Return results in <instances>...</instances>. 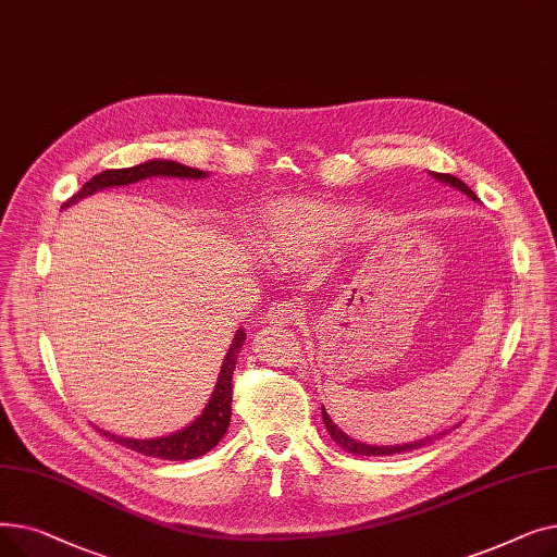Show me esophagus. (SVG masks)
<instances>
[{
    "instance_id": "esophagus-1",
    "label": "esophagus",
    "mask_w": 557,
    "mask_h": 557,
    "mask_svg": "<svg viewBox=\"0 0 557 557\" xmlns=\"http://www.w3.org/2000/svg\"><path fill=\"white\" fill-rule=\"evenodd\" d=\"M269 320L275 325H282V323H294V320H298L302 315V305L296 302V300H280V302H273L269 307Z\"/></svg>"
}]
</instances>
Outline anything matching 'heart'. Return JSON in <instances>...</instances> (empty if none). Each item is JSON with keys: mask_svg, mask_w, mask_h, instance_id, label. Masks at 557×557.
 I'll return each mask as SVG.
<instances>
[{"mask_svg": "<svg viewBox=\"0 0 557 557\" xmlns=\"http://www.w3.org/2000/svg\"><path fill=\"white\" fill-rule=\"evenodd\" d=\"M259 219V255L284 267L320 257L359 225L345 208L309 198L271 200Z\"/></svg>", "mask_w": 557, "mask_h": 557, "instance_id": "1", "label": "heart"}]
</instances>
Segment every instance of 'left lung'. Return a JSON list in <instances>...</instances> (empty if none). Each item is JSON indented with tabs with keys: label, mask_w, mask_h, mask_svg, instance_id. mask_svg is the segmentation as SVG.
I'll return each mask as SVG.
<instances>
[{
	"label": "left lung",
	"mask_w": 557,
	"mask_h": 557,
	"mask_svg": "<svg viewBox=\"0 0 557 557\" xmlns=\"http://www.w3.org/2000/svg\"><path fill=\"white\" fill-rule=\"evenodd\" d=\"M433 178L437 181V183H443V185H449V187H454V189H458V191H462L465 196H470L472 200H476V202H481L479 200V196L467 187L460 178H454V175H449V173H435V171H429ZM320 411H323V422H325V429L330 431V435H332V441L336 443V445H341L345 451H349V454H355V456H393V454H404V451H411V449H420V447H424V445H431L433 441H437V437H443V435H447L451 429H447V431H443V433H435V435H429V437H424V441H416V443H404V445H366V443H359V441H355V437H349L347 433H343L334 422H332V418L327 416V411H325V406L320 408ZM458 426V424H456ZM454 426V429H456Z\"/></svg>",
	"instance_id": "1"
}]
</instances>
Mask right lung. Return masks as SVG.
<instances>
[{
  "instance_id": "obj_1",
  "label": "right lung",
  "mask_w": 557,
  "mask_h": 557,
  "mask_svg": "<svg viewBox=\"0 0 557 557\" xmlns=\"http://www.w3.org/2000/svg\"><path fill=\"white\" fill-rule=\"evenodd\" d=\"M208 171H200L194 166H185L181 162L173 160H149L141 162L135 166H126V169H108L101 171L99 175L90 183H85L81 191H76L67 202H63V210L70 208V205L78 202L85 196H92L101 189H110V187H124V185H133L146 178H181V181H202L208 178ZM246 343V332L244 327L237 330L234 334L212 397L205 404L202 413L187 424L185 429L162 435V437H151V441H137V437H122L114 435L110 431L99 429L106 437H110L112 443H120L141 456H151V458H162V460H191L198 458L202 454H208L210 449H214L221 437L225 435L227 426H230V416H232V374H234V366H237L239 352Z\"/></svg>"
}]
</instances>
